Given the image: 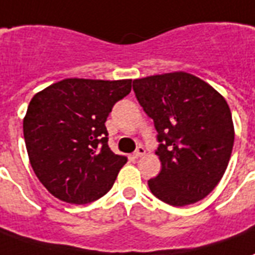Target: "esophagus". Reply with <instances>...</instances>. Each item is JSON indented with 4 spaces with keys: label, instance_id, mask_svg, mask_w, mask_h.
<instances>
[{
    "label": "esophagus",
    "instance_id": "34e87169",
    "mask_svg": "<svg viewBox=\"0 0 255 255\" xmlns=\"http://www.w3.org/2000/svg\"><path fill=\"white\" fill-rule=\"evenodd\" d=\"M146 154V150H144V147L143 146H139L135 150V152H133V158H140V156H143Z\"/></svg>",
    "mask_w": 255,
    "mask_h": 255
}]
</instances>
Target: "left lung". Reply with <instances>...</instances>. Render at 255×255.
Listing matches in <instances>:
<instances>
[{"label": "left lung", "mask_w": 255, "mask_h": 255, "mask_svg": "<svg viewBox=\"0 0 255 255\" xmlns=\"http://www.w3.org/2000/svg\"><path fill=\"white\" fill-rule=\"evenodd\" d=\"M143 111L154 122L162 169L148 180L151 193L174 207L208 196L227 169L234 124L226 100L188 73L152 75L132 82Z\"/></svg>", "instance_id": "8db88e82"}]
</instances>
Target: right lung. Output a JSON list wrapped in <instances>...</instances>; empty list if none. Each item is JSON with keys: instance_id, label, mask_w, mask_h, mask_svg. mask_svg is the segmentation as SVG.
<instances>
[{"instance_id": "1", "label": "right lung", "mask_w": 255, "mask_h": 255, "mask_svg": "<svg viewBox=\"0 0 255 255\" xmlns=\"http://www.w3.org/2000/svg\"><path fill=\"white\" fill-rule=\"evenodd\" d=\"M131 80L67 78L33 96L22 123L35 174L56 199L88 204L108 192L127 158L108 146L105 122Z\"/></svg>"}]
</instances>
